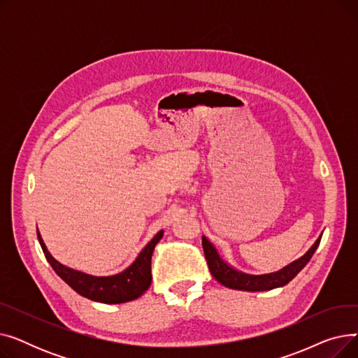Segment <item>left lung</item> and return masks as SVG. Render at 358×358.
Returning a JSON list of instances; mask_svg holds the SVG:
<instances>
[{"label": "left lung", "instance_id": "left-lung-1", "mask_svg": "<svg viewBox=\"0 0 358 358\" xmlns=\"http://www.w3.org/2000/svg\"><path fill=\"white\" fill-rule=\"evenodd\" d=\"M321 238L322 236H319L316 239L312 248L302 258L293 261L292 264L286 266L285 268H281L277 273L262 274V275L245 274V273H241V271L232 268L231 266H228L227 262H224L219 257L216 248L212 245L206 236H203L201 243H203V251H204L206 261H208L209 270L220 285H223L224 287H229V289H236V290L262 292V290H271L275 287L285 286L292 278H294L297 275V273L308 264L309 259L315 254L316 248L319 247V242H321Z\"/></svg>", "mask_w": 358, "mask_h": 358}]
</instances>
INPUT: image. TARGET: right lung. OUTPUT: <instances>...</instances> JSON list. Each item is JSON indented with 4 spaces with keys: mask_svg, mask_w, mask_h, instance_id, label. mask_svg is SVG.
<instances>
[{
    "mask_svg": "<svg viewBox=\"0 0 358 358\" xmlns=\"http://www.w3.org/2000/svg\"><path fill=\"white\" fill-rule=\"evenodd\" d=\"M162 235L164 231H159L152 238V241L141 251L134 264L127 267L120 274L108 277H96L65 267L61 262L56 261L48 251L39 231H37V239H39L43 254L52 268L55 270V273L78 294L90 300H94V302L108 305L130 302V300L138 299L149 289L150 281H152V274H150V259H152L155 245L159 242Z\"/></svg>",
    "mask_w": 358,
    "mask_h": 358,
    "instance_id": "add662e5",
    "label": "right lung"
}]
</instances>
